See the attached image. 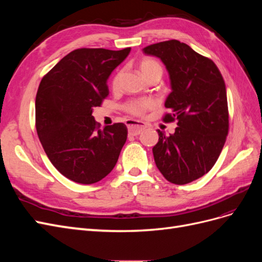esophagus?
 Here are the masks:
<instances>
[{
  "mask_svg": "<svg viewBox=\"0 0 262 262\" xmlns=\"http://www.w3.org/2000/svg\"><path fill=\"white\" fill-rule=\"evenodd\" d=\"M126 125H128V130H129V134L132 137L139 136V134L143 131L146 126L143 122L140 121H136V120H130L126 122Z\"/></svg>",
  "mask_w": 262,
  "mask_h": 262,
  "instance_id": "obj_1",
  "label": "esophagus"
}]
</instances>
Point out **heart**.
I'll list each match as a JSON object with an SVG mask.
<instances>
[{
	"instance_id": "obj_1",
	"label": "heart",
	"mask_w": 262,
	"mask_h": 262,
	"mask_svg": "<svg viewBox=\"0 0 262 262\" xmlns=\"http://www.w3.org/2000/svg\"><path fill=\"white\" fill-rule=\"evenodd\" d=\"M139 69L141 71L142 75H143L145 78L150 76V75H160L162 76L163 73V68L160 64V62L152 59V58H144L142 59L139 63ZM119 78H120V73L116 74L113 80V87H117L119 83ZM153 106L152 100L148 99H143V100H134L130 101L129 104L125 105V110L128 113L136 115V116H141L143 115L147 109Z\"/></svg>"
}]
</instances>
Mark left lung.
I'll use <instances>...</instances> for the list:
<instances>
[{
  "instance_id": "1",
  "label": "left lung",
  "mask_w": 262,
  "mask_h": 262,
  "mask_svg": "<svg viewBox=\"0 0 262 262\" xmlns=\"http://www.w3.org/2000/svg\"><path fill=\"white\" fill-rule=\"evenodd\" d=\"M143 53L160 59L167 70L170 94L164 121L177 120L175 133L157 130L154 161L162 175L185 185L207 173L217 161L228 133L226 86L212 60L178 40L145 47Z\"/></svg>"
}]
</instances>
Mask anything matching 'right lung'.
<instances>
[{
  "label": "right lung",
  "instance_id": "add662e5",
  "mask_svg": "<svg viewBox=\"0 0 262 262\" xmlns=\"http://www.w3.org/2000/svg\"><path fill=\"white\" fill-rule=\"evenodd\" d=\"M131 48L77 49L45 75L36 96V129L52 165L83 185L105 178L117 164L128 129L124 123L98 130L92 116L109 94L107 81Z\"/></svg>",
  "mask_w": 262,
  "mask_h": 262
}]
</instances>
